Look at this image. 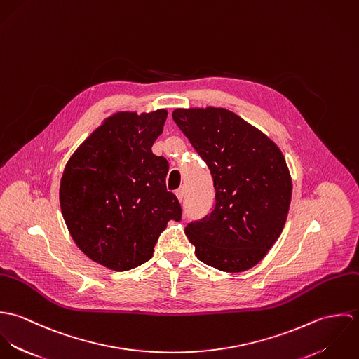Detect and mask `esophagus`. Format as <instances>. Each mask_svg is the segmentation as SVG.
<instances>
[{"mask_svg":"<svg viewBox=\"0 0 359 359\" xmlns=\"http://www.w3.org/2000/svg\"><path fill=\"white\" fill-rule=\"evenodd\" d=\"M175 195H177L178 201H180V202H182V201H184V198H185V189H184V188H180V189H177Z\"/></svg>","mask_w":359,"mask_h":359,"instance_id":"esophagus-1","label":"esophagus"}]
</instances>
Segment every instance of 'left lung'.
I'll return each mask as SVG.
<instances>
[{"label": "left lung", "instance_id": "obj_1", "mask_svg": "<svg viewBox=\"0 0 359 359\" xmlns=\"http://www.w3.org/2000/svg\"><path fill=\"white\" fill-rule=\"evenodd\" d=\"M172 120L210 168L215 205L185 228L195 255L225 272L258 264L285 226L292 178L280 149L224 107L175 109Z\"/></svg>", "mask_w": 359, "mask_h": 359}]
</instances>
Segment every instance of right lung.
Instances as JSON below:
<instances>
[{
  "label": "right lung",
  "mask_w": 359,
  "mask_h": 359,
  "mask_svg": "<svg viewBox=\"0 0 359 359\" xmlns=\"http://www.w3.org/2000/svg\"><path fill=\"white\" fill-rule=\"evenodd\" d=\"M167 110L120 111L103 121L69 158L59 189L60 210L79 249L113 271L154 256L181 205L165 189L168 161L152 154Z\"/></svg>",
  "instance_id": "right-lung-1"
}]
</instances>
